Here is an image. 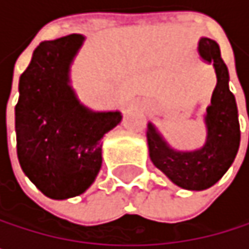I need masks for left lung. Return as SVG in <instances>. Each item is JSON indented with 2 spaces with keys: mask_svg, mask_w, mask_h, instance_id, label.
Masks as SVG:
<instances>
[{
  "mask_svg": "<svg viewBox=\"0 0 249 249\" xmlns=\"http://www.w3.org/2000/svg\"><path fill=\"white\" fill-rule=\"evenodd\" d=\"M197 52L216 73L211 105L203 115L205 144L196 150H177L156 125L147 124L148 154L153 164L176 186L186 190H205L221 180L233 163L241 141L236 101L229 90V72L221 57L219 46L209 37H200Z\"/></svg>",
  "mask_w": 249,
  "mask_h": 249,
  "instance_id": "obj_1",
  "label": "left lung"
}]
</instances>
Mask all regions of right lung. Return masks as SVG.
I'll return each instance as SVG.
<instances>
[{
    "mask_svg": "<svg viewBox=\"0 0 249 249\" xmlns=\"http://www.w3.org/2000/svg\"><path fill=\"white\" fill-rule=\"evenodd\" d=\"M85 37L43 41L18 82L17 156L21 170L47 197L86 192L102 166V138L121 123L120 111H93L72 86L71 68Z\"/></svg>",
    "mask_w": 249,
    "mask_h": 249,
    "instance_id": "add662e5",
    "label": "right lung"
}]
</instances>
